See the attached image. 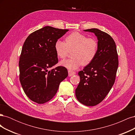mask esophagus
<instances>
[{
  "label": "esophagus",
  "instance_id": "34e87169",
  "mask_svg": "<svg viewBox=\"0 0 135 135\" xmlns=\"http://www.w3.org/2000/svg\"><path fill=\"white\" fill-rule=\"evenodd\" d=\"M68 73H69V76H71L75 74V72L74 71H71L70 70H68Z\"/></svg>",
  "mask_w": 135,
  "mask_h": 135
}]
</instances>
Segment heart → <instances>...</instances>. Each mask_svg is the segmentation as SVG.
Listing matches in <instances>:
<instances>
[{"instance_id": "b5f03b06", "label": "heart", "mask_w": 135, "mask_h": 135, "mask_svg": "<svg viewBox=\"0 0 135 135\" xmlns=\"http://www.w3.org/2000/svg\"><path fill=\"white\" fill-rule=\"evenodd\" d=\"M98 50V42L95 38H87L78 32H73L65 39V42L57 40L55 44L56 54L59 58L64 59L69 51H72L73 59L65 60L60 65L69 70H75L81 65L91 64L95 59Z\"/></svg>"}]
</instances>
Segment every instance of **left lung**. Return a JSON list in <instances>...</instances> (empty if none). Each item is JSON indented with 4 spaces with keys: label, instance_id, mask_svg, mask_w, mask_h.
<instances>
[{
    "label": "left lung",
    "instance_id": "1",
    "mask_svg": "<svg viewBox=\"0 0 135 135\" xmlns=\"http://www.w3.org/2000/svg\"><path fill=\"white\" fill-rule=\"evenodd\" d=\"M84 31L97 36L98 50L92 62L78 73L80 82L75 96L80 103L93 107L105 99L115 82L118 57L115 43L110 35L95 28Z\"/></svg>",
    "mask_w": 135,
    "mask_h": 135
}]
</instances>
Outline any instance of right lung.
I'll return each mask as SVG.
<instances>
[{
  "label": "right lung",
  "mask_w": 135,
  "mask_h": 135,
  "mask_svg": "<svg viewBox=\"0 0 135 135\" xmlns=\"http://www.w3.org/2000/svg\"><path fill=\"white\" fill-rule=\"evenodd\" d=\"M68 30L45 26L32 32L23 43L19 61L20 81L27 96L36 103L51 100L68 75L64 66L48 70L58 63L55 42Z\"/></svg>",
  "instance_id": "obj_1"
}]
</instances>
